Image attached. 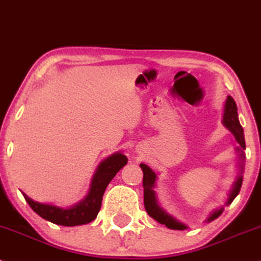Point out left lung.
Segmentation results:
<instances>
[{"instance_id": "1", "label": "left lung", "mask_w": 261, "mask_h": 261, "mask_svg": "<svg viewBox=\"0 0 261 261\" xmlns=\"http://www.w3.org/2000/svg\"><path fill=\"white\" fill-rule=\"evenodd\" d=\"M224 125L228 130L233 134L234 139L240 144V147L237 148L238 154H240V172H238V176L236 177V181L232 185V188L228 193L227 202H226V205L232 203V200L237 197V194L240 193L242 181H243V177H242V174H243V163H244V152L246 149V141H244V133L243 128H242L240 120H238V114H237V106L234 99L232 98L231 96H227L225 102V109H224ZM141 169L143 171V193H144V208H146V212L148 213L150 218H153L156 220L159 224L165 225L166 227L171 228V230H185L187 228V226L182 224L174 216L165 212L164 209L162 208L158 204V200H156L154 187H155V180L156 175L155 172L149 168L148 165L146 164H140ZM224 212V208L216 209L212 214L209 215V218L206 219V221H213L215 220L216 218H219Z\"/></svg>"}]
</instances>
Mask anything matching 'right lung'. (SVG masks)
Masks as SVG:
<instances>
[{
  "label": "right lung",
  "mask_w": 261,
  "mask_h": 261,
  "mask_svg": "<svg viewBox=\"0 0 261 261\" xmlns=\"http://www.w3.org/2000/svg\"><path fill=\"white\" fill-rule=\"evenodd\" d=\"M127 158L122 153L118 152L105 159L97 168L91 181L90 191L87 196L80 203L75 204L70 208H59L52 204L39 203L33 200L23 193L25 200L31 209L41 218L62 226H77L85 225L96 219L102 204L103 194L108 184L113 180L124 165H126Z\"/></svg>",
  "instance_id": "right-lung-1"
}]
</instances>
